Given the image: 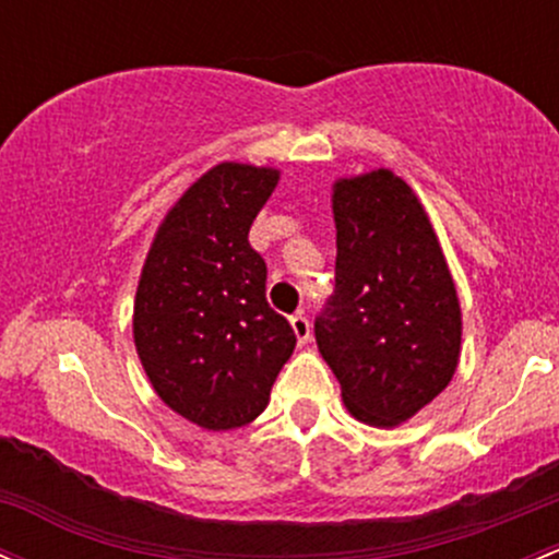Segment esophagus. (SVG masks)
I'll use <instances>...</instances> for the list:
<instances>
[{"label":"esophagus","mask_w":559,"mask_h":559,"mask_svg":"<svg viewBox=\"0 0 559 559\" xmlns=\"http://www.w3.org/2000/svg\"><path fill=\"white\" fill-rule=\"evenodd\" d=\"M292 329H294V334H297L299 345H305V342L310 340V321H308V316H305V312H297V316H292Z\"/></svg>","instance_id":"obj_1"}]
</instances>
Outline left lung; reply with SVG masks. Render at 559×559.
<instances>
[{"label":"left lung","mask_w":559,"mask_h":559,"mask_svg":"<svg viewBox=\"0 0 559 559\" xmlns=\"http://www.w3.org/2000/svg\"><path fill=\"white\" fill-rule=\"evenodd\" d=\"M334 294L316 342L355 419L392 427L449 388L462 310L419 199L388 169L334 186Z\"/></svg>","instance_id":"1"}]
</instances>
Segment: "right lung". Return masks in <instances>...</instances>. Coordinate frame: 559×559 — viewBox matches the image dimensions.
I'll return each mask as SVG.
<instances>
[{"instance_id": "1", "label": "right lung", "mask_w": 559, "mask_h": 559, "mask_svg": "<svg viewBox=\"0 0 559 559\" xmlns=\"http://www.w3.org/2000/svg\"><path fill=\"white\" fill-rule=\"evenodd\" d=\"M275 169L219 164L188 188L148 251L134 297V347L153 390L204 429L249 425L297 345L267 305V265L249 228Z\"/></svg>"}]
</instances>
